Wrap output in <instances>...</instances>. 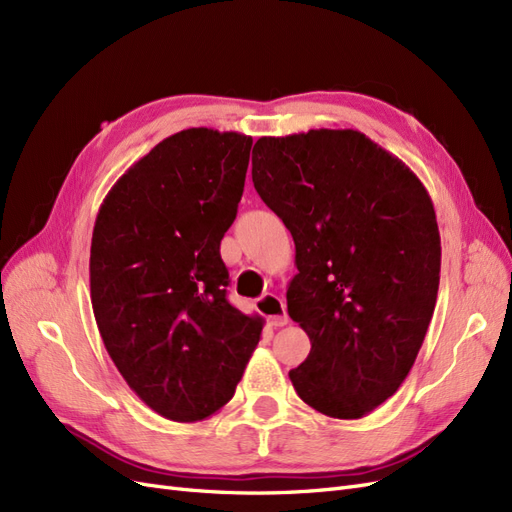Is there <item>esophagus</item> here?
I'll return each mask as SVG.
<instances>
[{"instance_id":"1","label":"esophagus","mask_w":512,"mask_h":512,"mask_svg":"<svg viewBox=\"0 0 512 512\" xmlns=\"http://www.w3.org/2000/svg\"><path fill=\"white\" fill-rule=\"evenodd\" d=\"M257 310L268 319V323L272 327H283L289 323L285 300L278 298V295H272V293L261 295V298L257 300Z\"/></svg>"}]
</instances>
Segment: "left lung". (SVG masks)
<instances>
[{
  "instance_id": "left-lung-1",
  "label": "left lung",
  "mask_w": 512,
  "mask_h": 512,
  "mask_svg": "<svg viewBox=\"0 0 512 512\" xmlns=\"http://www.w3.org/2000/svg\"><path fill=\"white\" fill-rule=\"evenodd\" d=\"M253 185L295 242L287 310L310 353L291 383L321 415L366 417L404 383L434 315L432 197L357 129L259 138Z\"/></svg>"
}]
</instances>
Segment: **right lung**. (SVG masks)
<instances>
[{
    "label": "right lung",
    "mask_w": 512,
    "mask_h": 512,
    "mask_svg": "<svg viewBox=\"0 0 512 512\" xmlns=\"http://www.w3.org/2000/svg\"><path fill=\"white\" fill-rule=\"evenodd\" d=\"M253 138L191 127L161 140L108 191L91 238V304L114 366L157 415L212 417L234 398L263 319L227 302L219 246Z\"/></svg>",
    "instance_id": "obj_1"
}]
</instances>
